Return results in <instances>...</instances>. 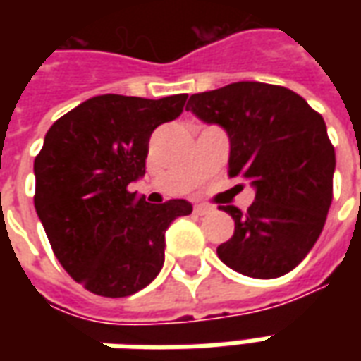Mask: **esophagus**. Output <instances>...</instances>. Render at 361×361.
<instances>
[{
	"instance_id": "34e87169",
	"label": "esophagus",
	"mask_w": 361,
	"mask_h": 361,
	"mask_svg": "<svg viewBox=\"0 0 361 361\" xmlns=\"http://www.w3.org/2000/svg\"><path fill=\"white\" fill-rule=\"evenodd\" d=\"M212 211V207L211 204H195V212L197 214H207V212H211Z\"/></svg>"
}]
</instances>
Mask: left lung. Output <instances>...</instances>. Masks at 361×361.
<instances>
[{
	"label": "left lung",
	"mask_w": 361,
	"mask_h": 361,
	"mask_svg": "<svg viewBox=\"0 0 361 361\" xmlns=\"http://www.w3.org/2000/svg\"><path fill=\"white\" fill-rule=\"evenodd\" d=\"M185 110L226 129L228 176L255 188L245 212L220 207L235 224L216 250L220 261L251 279L290 272L315 245L333 201L325 119L294 90L255 81L191 94Z\"/></svg>",
	"instance_id": "8db88e82"
}]
</instances>
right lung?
<instances>
[{
  "label": "right lung",
  "mask_w": 361,
  "mask_h": 361,
  "mask_svg": "<svg viewBox=\"0 0 361 361\" xmlns=\"http://www.w3.org/2000/svg\"><path fill=\"white\" fill-rule=\"evenodd\" d=\"M188 94L158 100L102 94L54 123L35 158V207L69 276L104 298H126L164 265V234L193 207L150 204L129 191L145 176L152 131L180 116Z\"/></svg>",
  "instance_id": "1"
}]
</instances>
